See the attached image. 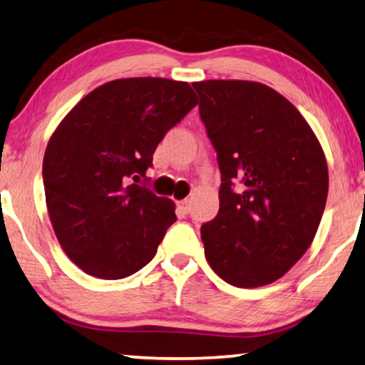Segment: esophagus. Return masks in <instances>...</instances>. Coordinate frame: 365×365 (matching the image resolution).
Masks as SVG:
<instances>
[{
	"instance_id": "esophagus-1",
	"label": "esophagus",
	"mask_w": 365,
	"mask_h": 365,
	"mask_svg": "<svg viewBox=\"0 0 365 365\" xmlns=\"http://www.w3.org/2000/svg\"><path fill=\"white\" fill-rule=\"evenodd\" d=\"M176 211L179 216H186L189 212V201L187 199H182V201H178L176 202Z\"/></svg>"
}]
</instances>
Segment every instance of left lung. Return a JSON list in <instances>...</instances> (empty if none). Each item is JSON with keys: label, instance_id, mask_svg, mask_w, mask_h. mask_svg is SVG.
Returning <instances> with one entry per match:
<instances>
[{"label": "left lung", "instance_id": "1", "mask_svg": "<svg viewBox=\"0 0 365 365\" xmlns=\"http://www.w3.org/2000/svg\"><path fill=\"white\" fill-rule=\"evenodd\" d=\"M192 86L221 171L219 212L201 227L204 254L232 286H266L316 236L329 191L326 156L302 114L266 84Z\"/></svg>", "mask_w": 365, "mask_h": 365}]
</instances>
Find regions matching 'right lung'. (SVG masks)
Instances as JSON below:
<instances>
[{
    "label": "right lung",
    "instance_id": "add662e5",
    "mask_svg": "<svg viewBox=\"0 0 365 365\" xmlns=\"http://www.w3.org/2000/svg\"><path fill=\"white\" fill-rule=\"evenodd\" d=\"M197 104L187 83L164 78L109 81L59 123L43 159L53 229L89 276L123 279L156 256L176 221L174 202L133 181L146 176L169 129Z\"/></svg>",
    "mask_w": 365,
    "mask_h": 365
}]
</instances>
